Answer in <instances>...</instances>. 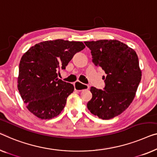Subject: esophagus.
Instances as JSON below:
<instances>
[{"instance_id":"1","label":"esophagus","mask_w":157,"mask_h":157,"mask_svg":"<svg viewBox=\"0 0 157 157\" xmlns=\"http://www.w3.org/2000/svg\"><path fill=\"white\" fill-rule=\"evenodd\" d=\"M74 89L76 90H78V91H81V90H86V89H89L90 86L88 85H86V84L81 83L78 81H76L74 83Z\"/></svg>"}]
</instances>
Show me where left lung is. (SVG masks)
<instances>
[{"mask_svg": "<svg viewBox=\"0 0 157 157\" xmlns=\"http://www.w3.org/2000/svg\"><path fill=\"white\" fill-rule=\"evenodd\" d=\"M93 62L106 74L104 90L90 88V112L103 120L112 119L124 112L132 102L142 78L135 51L116 40L85 42Z\"/></svg>", "mask_w": 157, "mask_h": 157, "instance_id": "obj_1", "label": "left lung"}]
</instances>
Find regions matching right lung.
Listing matches in <instances>:
<instances>
[{
  "label": "right lung",
  "mask_w": 157,
  "mask_h": 157,
  "mask_svg": "<svg viewBox=\"0 0 157 157\" xmlns=\"http://www.w3.org/2000/svg\"><path fill=\"white\" fill-rule=\"evenodd\" d=\"M85 48L82 42L56 40L44 41L29 48L19 65L17 88L29 112L42 120L62 112L74 86L59 79L74 55Z\"/></svg>",
  "instance_id": "1"
}]
</instances>
